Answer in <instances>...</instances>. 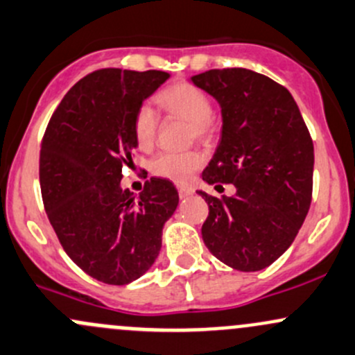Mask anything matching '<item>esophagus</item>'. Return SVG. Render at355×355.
I'll list each match as a JSON object with an SVG mask.
<instances>
[{
	"instance_id": "obj_1",
	"label": "esophagus",
	"mask_w": 355,
	"mask_h": 355,
	"mask_svg": "<svg viewBox=\"0 0 355 355\" xmlns=\"http://www.w3.org/2000/svg\"><path fill=\"white\" fill-rule=\"evenodd\" d=\"M193 193V189L190 187H178V196H180V199H187Z\"/></svg>"
}]
</instances>
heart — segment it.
Returning <instances> with one entry per match:
<instances>
[{
    "label": "heart",
    "mask_w": 355,
    "mask_h": 355,
    "mask_svg": "<svg viewBox=\"0 0 355 355\" xmlns=\"http://www.w3.org/2000/svg\"><path fill=\"white\" fill-rule=\"evenodd\" d=\"M159 105L168 114L185 119L192 125V136L199 139H211L214 134L212 122V103L202 89L190 83H175L163 89L158 96ZM158 134V115L148 103L141 105L134 117V137L143 151L155 146ZM204 165V155L197 149L190 151L159 153L151 162V173L159 178L175 182V184H189L193 173Z\"/></svg>",
    "instance_id": "b5f03b06"
}]
</instances>
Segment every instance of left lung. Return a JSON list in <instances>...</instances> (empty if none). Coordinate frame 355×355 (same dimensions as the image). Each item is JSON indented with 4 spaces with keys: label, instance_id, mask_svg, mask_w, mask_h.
I'll use <instances>...</instances> for the list:
<instances>
[{
    "label": "left lung",
    "instance_id": "obj_1",
    "mask_svg": "<svg viewBox=\"0 0 355 355\" xmlns=\"http://www.w3.org/2000/svg\"><path fill=\"white\" fill-rule=\"evenodd\" d=\"M221 107V141L202 180L233 184V197L207 202L202 240L223 263L262 270L289 248L313 192L315 151L301 112L282 85L243 68L209 69L190 78Z\"/></svg>",
    "mask_w": 355,
    "mask_h": 355
}]
</instances>
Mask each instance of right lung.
Masks as SVG:
<instances>
[{"label": "right lung", "mask_w": 355, "mask_h": 355, "mask_svg": "<svg viewBox=\"0 0 355 355\" xmlns=\"http://www.w3.org/2000/svg\"><path fill=\"white\" fill-rule=\"evenodd\" d=\"M168 78L155 69L95 71L66 93L44 134L39 175L47 218L69 259L105 284L146 274L178 206L168 180L151 178L139 196L121 185L137 148L136 112Z\"/></svg>", "instance_id": "right-lung-1"}]
</instances>
